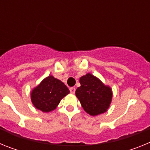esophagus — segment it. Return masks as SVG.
Returning <instances> with one entry per match:
<instances>
[{"label":"esophagus","instance_id":"34e87169","mask_svg":"<svg viewBox=\"0 0 150 150\" xmlns=\"http://www.w3.org/2000/svg\"><path fill=\"white\" fill-rule=\"evenodd\" d=\"M70 91H71V93L74 94L75 93V91H76V88H74V87H71V88H70Z\"/></svg>","mask_w":150,"mask_h":150}]
</instances>
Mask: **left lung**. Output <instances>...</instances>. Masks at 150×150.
<instances>
[{"instance_id":"obj_1","label":"left lung","mask_w":150,"mask_h":150,"mask_svg":"<svg viewBox=\"0 0 150 150\" xmlns=\"http://www.w3.org/2000/svg\"><path fill=\"white\" fill-rule=\"evenodd\" d=\"M79 83L75 94L84 110L92 116L107 112L112 101V88L89 73L81 76Z\"/></svg>"}]
</instances>
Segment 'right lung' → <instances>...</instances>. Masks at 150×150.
<instances>
[{
    "label": "right lung",
    "mask_w": 150,
    "mask_h": 150,
    "mask_svg": "<svg viewBox=\"0 0 150 150\" xmlns=\"http://www.w3.org/2000/svg\"><path fill=\"white\" fill-rule=\"evenodd\" d=\"M69 93L70 91L64 83L50 75L33 88L30 100L37 109L48 112L54 110L61 100Z\"/></svg>",
    "instance_id": "1"
}]
</instances>
